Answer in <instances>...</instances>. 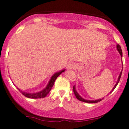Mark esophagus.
<instances>
[{
	"mask_svg": "<svg viewBox=\"0 0 129 129\" xmlns=\"http://www.w3.org/2000/svg\"><path fill=\"white\" fill-rule=\"evenodd\" d=\"M75 67V63L74 62H69L68 64L67 65V69H74Z\"/></svg>",
	"mask_w": 129,
	"mask_h": 129,
	"instance_id": "34e87169",
	"label": "esophagus"
}]
</instances>
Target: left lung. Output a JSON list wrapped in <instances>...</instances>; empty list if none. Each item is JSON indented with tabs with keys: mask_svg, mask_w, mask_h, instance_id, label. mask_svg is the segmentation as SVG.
<instances>
[{
	"mask_svg": "<svg viewBox=\"0 0 129 129\" xmlns=\"http://www.w3.org/2000/svg\"><path fill=\"white\" fill-rule=\"evenodd\" d=\"M117 50H118V51H119V54H120V55H121V56L122 57V49H121V47H120V45H119V44H117ZM122 72H121L120 73V75H119V78H118V80H117V82L116 84H115V86L114 87V88H113L112 90H111V92H110V93H111V92H112V91L114 90V89H115V88L116 87V86H117V85L118 83H119V80H120V77H121V75H122ZM73 90H74V94H75V97H76V98L78 100H79V101H82V102H87V103H97V102H100V101H102V99H104V98H102V99H101L95 100V101H89V100H85V99H83L82 97H81V96H80V95H79V93H77V92L76 89H75V85H74V86L73 87Z\"/></svg>",
	"mask_w": 129,
	"mask_h": 129,
	"instance_id": "left-lung-1",
	"label": "left lung"
}]
</instances>
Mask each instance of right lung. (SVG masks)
Wrapping results in <instances>:
<instances>
[{
    "label": "right lung",
    "instance_id": "add662e5",
    "mask_svg": "<svg viewBox=\"0 0 129 129\" xmlns=\"http://www.w3.org/2000/svg\"><path fill=\"white\" fill-rule=\"evenodd\" d=\"M65 71V69L62 70V71H59V72H57L54 74V75L52 76L51 79H50L49 82V84H47V85L46 86V87L44 89H43L42 90L40 91L39 92H36V93H27V92H25L24 91L21 90L19 89V91H20L26 97H28V98L30 99H40V98H44L48 93H49V92L50 91V90L52 89V87L54 85V82H55V80L57 77H58V75H60L62 72H63Z\"/></svg>",
    "mask_w": 129,
    "mask_h": 129
}]
</instances>
